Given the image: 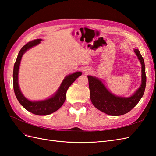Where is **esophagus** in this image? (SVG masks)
<instances>
[{"label": "esophagus", "mask_w": 156, "mask_h": 156, "mask_svg": "<svg viewBox=\"0 0 156 156\" xmlns=\"http://www.w3.org/2000/svg\"><path fill=\"white\" fill-rule=\"evenodd\" d=\"M84 71V72H85L86 73H88L90 72V69H85Z\"/></svg>", "instance_id": "obj_1"}]
</instances>
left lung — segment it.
Returning a JSON list of instances; mask_svg holds the SVG:
<instances>
[{
    "instance_id": "1",
    "label": "left lung",
    "mask_w": 156,
    "mask_h": 156,
    "mask_svg": "<svg viewBox=\"0 0 156 156\" xmlns=\"http://www.w3.org/2000/svg\"><path fill=\"white\" fill-rule=\"evenodd\" d=\"M134 52L142 67V83L131 96L126 98L115 96L108 90L101 80L91 75L88 76L90 97L92 104L98 109L108 115L120 116L126 114L136 106L143 96L146 83L144 62L137 49H135Z\"/></svg>"
}]
</instances>
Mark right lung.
<instances>
[{
    "label": "right lung",
    "mask_w": 156,
    "mask_h": 156,
    "mask_svg": "<svg viewBox=\"0 0 156 156\" xmlns=\"http://www.w3.org/2000/svg\"><path fill=\"white\" fill-rule=\"evenodd\" d=\"M41 39H37L32 40L23 47L20 51L19 52L16 61L14 64L13 72V90L20 104L24 107L25 109L33 114L39 116H45L51 114L61 107L63 105L66 98V92L68 88L75 80L82 75V72H77L72 74L67 75L62 83H61L59 88L54 95L49 99L41 101H32L27 99L22 94L20 88L18 83V73L19 68L21 62L22 56L25 52L40 43Z\"/></svg>",
    "instance_id": "right-lung-1"
}]
</instances>
